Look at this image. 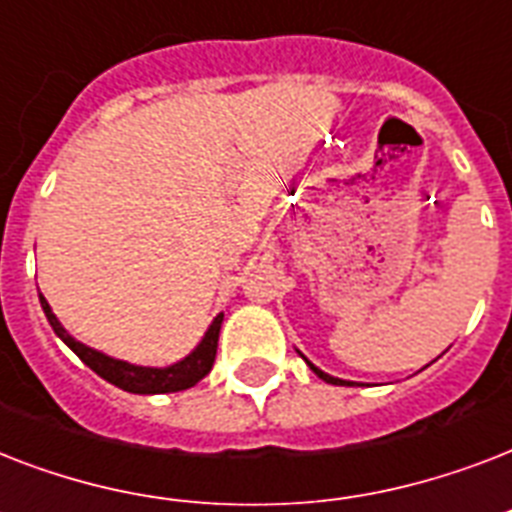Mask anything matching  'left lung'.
<instances>
[{
  "label": "left lung",
  "instance_id": "8db88e82",
  "mask_svg": "<svg viewBox=\"0 0 512 512\" xmlns=\"http://www.w3.org/2000/svg\"><path fill=\"white\" fill-rule=\"evenodd\" d=\"M305 361H308V358H305ZM308 366H311L313 372L319 374V377H321V380H324V382H332V385H342V382H345V380H340V377H332V374H327V372H321L319 366H313V364H311V361H308ZM348 385H350V382H348Z\"/></svg>",
  "mask_w": 512,
  "mask_h": 512
}]
</instances>
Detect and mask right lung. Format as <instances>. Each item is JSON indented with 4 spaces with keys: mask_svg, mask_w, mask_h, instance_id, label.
<instances>
[{
    "mask_svg": "<svg viewBox=\"0 0 512 512\" xmlns=\"http://www.w3.org/2000/svg\"><path fill=\"white\" fill-rule=\"evenodd\" d=\"M39 303H42V311L50 321L52 332L66 342L68 348L74 350L76 356L82 358L84 364L90 366L92 372L100 374L103 380H108L116 388L127 390V393H143V396H151V393H177V390L193 388L196 382L204 380L215 364V353H217V337H220V324H223V313H217L215 321L209 324L207 335L201 337V342L196 348L172 366H135L127 364V361H119V358H111L100 350L84 345V342L74 340L68 335L63 324L58 321V316L52 313L50 303L39 295Z\"/></svg>",
    "mask_w": 512,
    "mask_h": 512,
    "instance_id": "add662e5",
    "label": "right lung"
}]
</instances>
